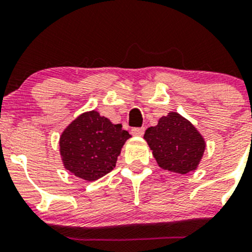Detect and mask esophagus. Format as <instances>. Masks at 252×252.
<instances>
[{"mask_svg":"<svg viewBox=\"0 0 252 252\" xmlns=\"http://www.w3.org/2000/svg\"><path fill=\"white\" fill-rule=\"evenodd\" d=\"M144 131H145V128L144 126H141V128H133L131 129V134L135 136H141L144 134Z\"/></svg>","mask_w":252,"mask_h":252,"instance_id":"obj_1","label":"esophagus"}]
</instances>
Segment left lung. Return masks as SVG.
Listing matches in <instances>:
<instances>
[{"instance_id": "obj_1", "label": "left lung", "mask_w": 252, "mask_h": 252, "mask_svg": "<svg viewBox=\"0 0 252 252\" xmlns=\"http://www.w3.org/2000/svg\"><path fill=\"white\" fill-rule=\"evenodd\" d=\"M144 139L161 168L181 175L196 170L206 150V141L196 126L176 112L146 129Z\"/></svg>"}]
</instances>
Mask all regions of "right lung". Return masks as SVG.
Returning <instances> with one entry per match:
<instances>
[{
  "instance_id": "right-lung-1",
  "label": "right lung",
  "mask_w": 252,
  "mask_h": 252,
  "mask_svg": "<svg viewBox=\"0 0 252 252\" xmlns=\"http://www.w3.org/2000/svg\"><path fill=\"white\" fill-rule=\"evenodd\" d=\"M130 134L98 112L82 113L60 136V155L65 168L76 177L96 181L116 167L117 158Z\"/></svg>"
}]
</instances>
